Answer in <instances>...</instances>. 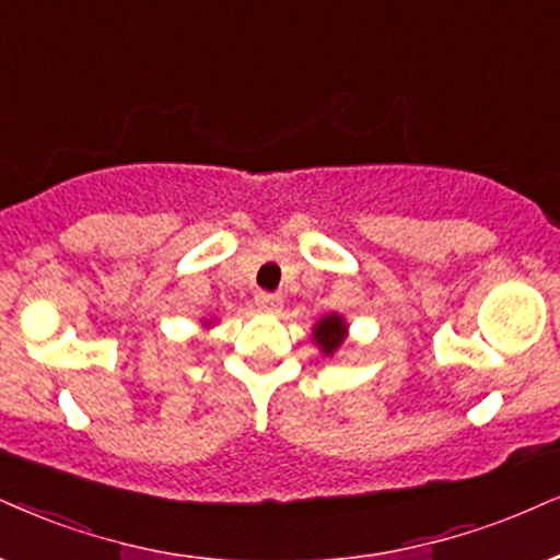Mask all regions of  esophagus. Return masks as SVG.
<instances>
[{"label":"esophagus","instance_id":"obj_1","mask_svg":"<svg viewBox=\"0 0 560 560\" xmlns=\"http://www.w3.org/2000/svg\"><path fill=\"white\" fill-rule=\"evenodd\" d=\"M254 303H257L259 312H280V306H282V301L278 299V295L265 293V291L254 295Z\"/></svg>","mask_w":560,"mask_h":560}]
</instances>
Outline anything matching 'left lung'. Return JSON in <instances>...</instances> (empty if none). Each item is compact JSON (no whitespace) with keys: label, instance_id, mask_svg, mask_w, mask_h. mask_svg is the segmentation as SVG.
<instances>
[{"label":"left lung","instance_id":"left-lung-1","mask_svg":"<svg viewBox=\"0 0 560 560\" xmlns=\"http://www.w3.org/2000/svg\"><path fill=\"white\" fill-rule=\"evenodd\" d=\"M348 327L350 324L345 322L342 314H337V312L324 314L322 319L312 327V340L324 355L332 358L337 350L342 348L345 340H348Z\"/></svg>","mask_w":560,"mask_h":560}]
</instances>
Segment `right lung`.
I'll use <instances>...</instances> for the list:
<instances>
[{
    "instance_id": "add662e5",
    "label": "right lung",
    "mask_w": 560,
    "mask_h": 560,
    "mask_svg": "<svg viewBox=\"0 0 560 560\" xmlns=\"http://www.w3.org/2000/svg\"><path fill=\"white\" fill-rule=\"evenodd\" d=\"M202 327H205V329H212V327H215V322H212V319H205V322H202Z\"/></svg>"
}]
</instances>
